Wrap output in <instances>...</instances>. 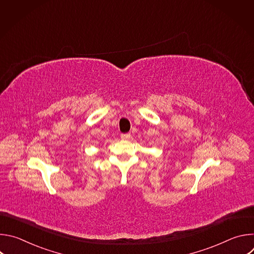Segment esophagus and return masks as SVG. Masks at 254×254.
Returning a JSON list of instances; mask_svg holds the SVG:
<instances>
[{"label": "esophagus", "mask_w": 254, "mask_h": 254, "mask_svg": "<svg viewBox=\"0 0 254 254\" xmlns=\"http://www.w3.org/2000/svg\"><path fill=\"white\" fill-rule=\"evenodd\" d=\"M130 136H131L130 133H123V134L121 135V137H122L123 139H129Z\"/></svg>", "instance_id": "esophagus-1"}]
</instances>
